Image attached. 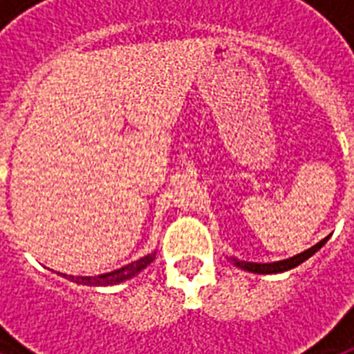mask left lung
Wrapping results in <instances>:
<instances>
[{
  "instance_id": "obj_1",
  "label": "left lung",
  "mask_w": 354,
  "mask_h": 354,
  "mask_svg": "<svg viewBox=\"0 0 354 354\" xmlns=\"http://www.w3.org/2000/svg\"><path fill=\"white\" fill-rule=\"evenodd\" d=\"M329 241V236H325L324 241H319L316 246L308 248L307 252L297 253L294 257L285 259V261H277V263H266V264H259V263H246V261H239V259L232 257V263L235 266L242 270H248V272H253V274H279V272H286V270H292L299 266L303 261H307L308 257H313L314 253L318 252L319 248L324 246L325 242Z\"/></svg>"
}]
</instances>
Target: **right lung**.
Here are the masks:
<instances>
[{
  "mask_svg": "<svg viewBox=\"0 0 354 354\" xmlns=\"http://www.w3.org/2000/svg\"><path fill=\"white\" fill-rule=\"evenodd\" d=\"M156 257V252L150 253V255H145V257L133 261V263L122 266V268L113 270V272H108V274L101 275H79V277H73V275H68L69 281H75L79 285H88V286H110V285H118V283H122V281L132 279L133 275H138L141 270H145L149 266ZM66 277V274H64Z\"/></svg>",
  "mask_w": 354,
  "mask_h": 354,
  "instance_id": "right-lung-1",
  "label": "right lung"
}]
</instances>
